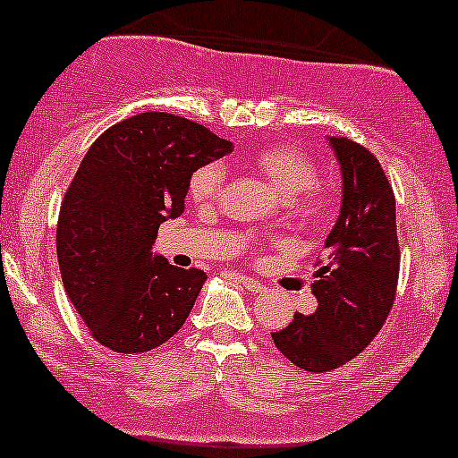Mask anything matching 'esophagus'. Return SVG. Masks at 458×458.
Masks as SVG:
<instances>
[{
  "label": "esophagus",
  "mask_w": 458,
  "mask_h": 458,
  "mask_svg": "<svg viewBox=\"0 0 458 458\" xmlns=\"http://www.w3.org/2000/svg\"><path fill=\"white\" fill-rule=\"evenodd\" d=\"M240 284L244 285V290L253 292V294H259V292L266 290V285L259 284V281L253 279V276H244V275H242V276H240Z\"/></svg>",
  "instance_id": "1"
}]
</instances>
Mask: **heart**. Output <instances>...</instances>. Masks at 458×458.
Returning <instances> with one entry per match:
<instances>
[{"label": "heart", "instance_id": "obj_1", "mask_svg": "<svg viewBox=\"0 0 458 458\" xmlns=\"http://www.w3.org/2000/svg\"><path fill=\"white\" fill-rule=\"evenodd\" d=\"M249 166L285 199V208L301 218H318L328 205L327 190L318 183V162L294 145H268L257 148ZM225 173L218 164H205L190 174L188 194L194 203H209L223 188Z\"/></svg>", "mask_w": 458, "mask_h": 458}]
</instances>
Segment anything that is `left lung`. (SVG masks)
Instances as JSON below:
<instances>
[{
  "mask_svg": "<svg viewBox=\"0 0 458 458\" xmlns=\"http://www.w3.org/2000/svg\"><path fill=\"white\" fill-rule=\"evenodd\" d=\"M342 168V209L313 276L318 310L270 333L284 357L307 372H331L381 331L395 301L400 249L395 199L377 157L348 138H328Z\"/></svg>",
  "mask_w": 458,
  "mask_h": 458,
  "instance_id": "8db88e82",
  "label": "left lung"
}]
</instances>
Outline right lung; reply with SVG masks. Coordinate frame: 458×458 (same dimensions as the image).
Instances as JSON below:
<instances>
[{
  "mask_svg": "<svg viewBox=\"0 0 458 458\" xmlns=\"http://www.w3.org/2000/svg\"><path fill=\"white\" fill-rule=\"evenodd\" d=\"M231 147L166 112L125 118L92 142L64 194L55 249L66 294L101 346L147 352L183 327L208 275L151 249L164 220L183 212L190 174Z\"/></svg>",
  "mask_w": 458,
  "mask_h": 458,
  "instance_id": "1",
  "label": "right lung"
}]
</instances>
